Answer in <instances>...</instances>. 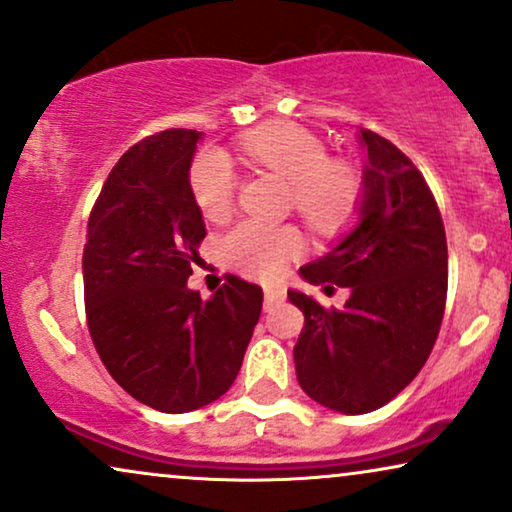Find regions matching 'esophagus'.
Here are the masks:
<instances>
[{"label":"esophagus","instance_id":"34e87169","mask_svg":"<svg viewBox=\"0 0 512 512\" xmlns=\"http://www.w3.org/2000/svg\"><path fill=\"white\" fill-rule=\"evenodd\" d=\"M263 294H266V311H270V308H273L275 304L285 301L287 289L282 285H266V287H263Z\"/></svg>","mask_w":512,"mask_h":512}]
</instances>
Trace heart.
Masks as SVG:
<instances>
[{
  "mask_svg": "<svg viewBox=\"0 0 512 512\" xmlns=\"http://www.w3.org/2000/svg\"><path fill=\"white\" fill-rule=\"evenodd\" d=\"M244 154L258 166L292 182L296 211L318 230L344 225L361 204L363 180L346 161L327 159L320 137L294 123H273L246 132ZM192 194L206 218H218L232 206L237 175L223 151L206 149L194 159ZM304 239L289 225L244 220L223 239V251L232 266L249 275L273 277L289 258L299 256Z\"/></svg>",
  "mask_w": 512,
  "mask_h": 512,
  "instance_id": "obj_1",
  "label": "heart"
}]
</instances>
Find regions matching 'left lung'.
<instances>
[{"instance_id": "8db88e82", "label": "left lung", "mask_w": 512, "mask_h": 512, "mask_svg": "<svg viewBox=\"0 0 512 512\" xmlns=\"http://www.w3.org/2000/svg\"><path fill=\"white\" fill-rule=\"evenodd\" d=\"M356 137L365 151L356 223L299 268L311 285L349 287V299L325 311L313 296L287 292L304 313L296 380L344 415L382 408L418 375L437 342L449 282L444 223L420 170L377 132Z\"/></svg>"}]
</instances>
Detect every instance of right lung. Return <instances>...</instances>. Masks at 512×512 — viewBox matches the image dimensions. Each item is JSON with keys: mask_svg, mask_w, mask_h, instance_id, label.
<instances>
[{"mask_svg": "<svg viewBox=\"0 0 512 512\" xmlns=\"http://www.w3.org/2000/svg\"><path fill=\"white\" fill-rule=\"evenodd\" d=\"M201 135L166 130L125 151L82 254L99 358L132 399L161 413H189L232 387L263 306V289L237 275L208 299L187 287L206 237L189 185Z\"/></svg>", "mask_w": 512, "mask_h": 512, "instance_id": "add662e5", "label": "right lung"}]
</instances>
